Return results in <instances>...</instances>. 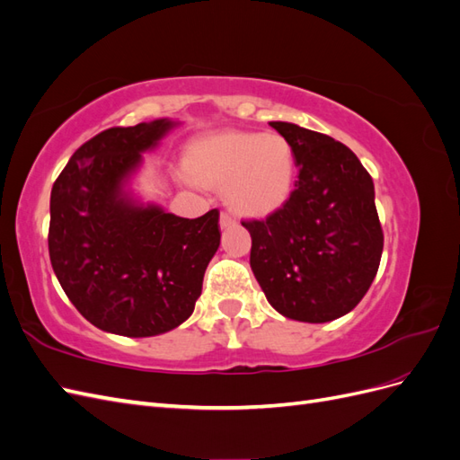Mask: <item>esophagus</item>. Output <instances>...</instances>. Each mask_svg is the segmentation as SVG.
Returning a JSON list of instances; mask_svg holds the SVG:
<instances>
[{"label":"esophagus","instance_id":"1","mask_svg":"<svg viewBox=\"0 0 460 460\" xmlns=\"http://www.w3.org/2000/svg\"><path fill=\"white\" fill-rule=\"evenodd\" d=\"M234 225H235L234 215H230V213H226V211H222V213H220V228H228V226H234Z\"/></svg>","mask_w":460,"mask_h":460}]
</instances>
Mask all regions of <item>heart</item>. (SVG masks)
<instances>
[{
    "label": "heart",
    "mask_w": 460,
    "mask_h": 460,
    "mask_svg": "<svg viewBox=\"0 0 460 460\" xmlns=\"http://www.w3.org/2000/svg\"><path fill=\"white\" fill-rule=\"evenodd\" d=\"M188 166L203 186L225 188L235 213L267 217L284 205L294 186L296 153L278 132L232 130L193 144Z\"/></svg>",
    "instance_id": "obj_1"
}]
</instances>
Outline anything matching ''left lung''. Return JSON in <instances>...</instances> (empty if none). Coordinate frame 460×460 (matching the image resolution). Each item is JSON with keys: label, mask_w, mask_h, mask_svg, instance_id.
Listing matches in <instances>:
<instances>
[{"label": "left lung", "mask_w": 460, "mask_h": 460, "mask_svg": "<svg viewBox=\"0 0 460 460\" xmlns=\"http://www.w3.org/2000/svg\"><path fill=\"white\" fill-rule=\"evenodd\" d=\"M291 142L296 190L252 234V270L272 307L301 323H330L365 297L380 267L384 232L374 184L355 153L291 122H269Z\"/></svg>", "instance_id": "8db88e82"}]
</instances>
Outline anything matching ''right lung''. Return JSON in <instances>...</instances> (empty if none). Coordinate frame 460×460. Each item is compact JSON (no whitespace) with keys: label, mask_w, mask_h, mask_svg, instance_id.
<instances>
[{"label":"right lung","mask_w":460,"mask_h":460,"mask_svg":"<svg viewBox=\"0 0 460 460\" xmlns=\"http://www.w3.org/2000/svg\"><path fill=\"white\" fill-rule=\"evenodd\" d=\"M174 127H113L82 144L51 188L49 259L76 311L128 338L169 332L193 313L220 245L218 211L199 218L136 205L122 191L142 151Z\"/></svg>","instance_id":"obj_1"}]
</instances>
